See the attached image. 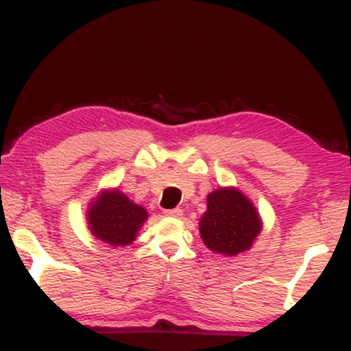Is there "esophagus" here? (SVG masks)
<instances>
[{
  "label": "esophagus",
  "mask_w": 351,
  "mask_h": 351,
  "mask_svg": "<svg viewBox=\"0 0 351 351\" xmlns=\"http://www.w3.org/2000/svg\"><path fill=\"white\" fill-rule=\"evenodd\" d=\"M165 216H170V217H180L183 215V211H181L180 208H175V209H165Z\"/></svg>",
  "instance_id": "34e87169"
}]
</instances>
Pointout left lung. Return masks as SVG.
Listing matches in <instances>:
<instances>
[{"mask_svg":"<svg viewBox=\"0 0 351 351\" xmlns=\"http://www.w3.org/2000/svg\"><path fill=\"white\" fill-rule=\"evenodd\" d=\"M199 232L211 251L236 256L251 247L261 232V219L243 193L234 188H221L208 196Z\"/></svg>","mask_w":351,"mask_h":351,"instance_id":"1","label":"left lung"}]
</instances>
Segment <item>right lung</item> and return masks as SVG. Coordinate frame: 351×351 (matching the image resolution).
Listing matches in <instances>:
<instances>
[{
	"instance_id": "right-lung-1",
	"label": "right lung",
	"mask_w": 351,
	"mask_h": 351,
	"mask_svg": "<svg viewBox=\"0 0 351 351\" xmlns=\"http://www.w3.org/2000/svg\"><path fill=\"white\" fill-rule=\"evenodd\" d=\"M90 231L97 239L110 245H127L147 219V211L132 203L123 193L106 191L88 211Z\"/></svg>"
}]
</instances>
